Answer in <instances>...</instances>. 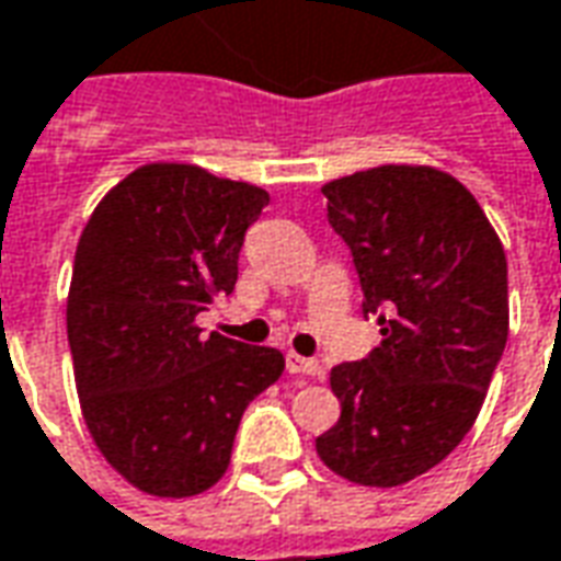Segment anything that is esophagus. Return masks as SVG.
<instances>
[{"instance_id":"34e87169","label":"esophagus","mask_w":561,"mask_h":561,"mask_svg":"<svg viewBox=\"0 0 561 561\" xmlns=\"http://www.w3.org/2000/svg\"><path fill=\"white\" fill-rule=\"evenodd\" d=\"M285 368H288V375H319V362L307 359V356H300V353H285Z\"/></svg>"}]
</instances>
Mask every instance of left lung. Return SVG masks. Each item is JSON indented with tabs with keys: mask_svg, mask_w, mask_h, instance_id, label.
<instances>
[{
	"mask_svg": "<svg viewBox=\"0 0 561 561\" xmlns=\"http://www.w3.org/2000/svg\"><path fill=\"white\" fill-rule=\"evenodd\" d=\"M322 193L383 341L331 368L341 417L316 455L346 482L396 489L479 417L510 334L506 254L476 196L433 165H377Z\"/></svg>",
	"mask_w": 561,
	"mask_h": 561,
	"instance_id": "1",
	"label": "left lung"
}]
</instances>
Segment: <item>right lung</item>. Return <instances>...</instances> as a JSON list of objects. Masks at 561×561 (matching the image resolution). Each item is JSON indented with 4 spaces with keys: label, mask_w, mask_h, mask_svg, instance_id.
Here are the masks:
<instances>
[{
    "label": "right lung",
    "mask_w": 561,
    "mask_h": 561,
    "mask_svg": "<svg viewBox=\"0 0 561 561\" xmlns=\"http://www.w3.org/2000/svg\"><path fill=\"white\" fill-rule=\"evenodd\" d=\"M270 193L190 162H150L98 202L76 245L67 337L82 417L106 463L152 497H196L230 467L254 396L285 359L196 325L230 295Z\"/></svg>",
    "instance_id": "1"
}]
</instances>
